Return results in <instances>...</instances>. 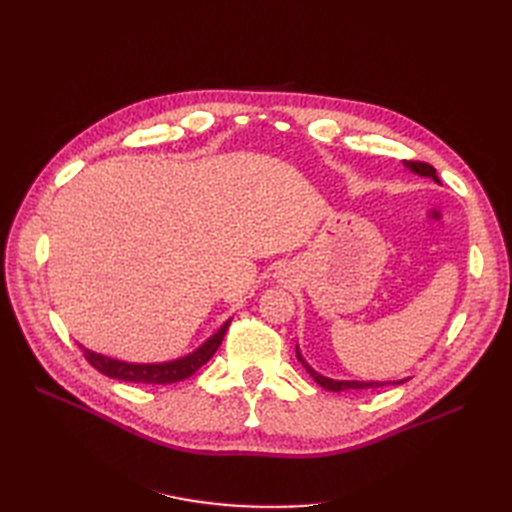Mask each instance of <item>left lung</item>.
<instances>
[{
	"mask_svg": "<svg viewBox=\"0 0 512 512\" xmlns=\"http://www.w3.org/2000/svg\"><path fill=\"white\" fill-rule=\"evenodd\" d=\"M406 162V168H410L412 173H416V175H425V177H431L433 181H438V177H436V168H433L431 164H427V162H418V160H404ZM297 356H299V361L305 365V369L309 371V376H312L322 389H327V391H333V393H339V391H350V389H378V386H384V384H404L406 380H399V382H348V380H331V378H324V376H320V374H316V371L309 367L303 359H301V354H299V350H297Z\"/></svg>",
	"mask_w": 512,
	"mask_h": 512,
	"instance_id": "8db88e82",
	"label": "left lung"
}]
</instances>
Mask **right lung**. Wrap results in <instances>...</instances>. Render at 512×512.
Segmentation results:
<instances>
[{
    "mask_svg": "<svg viewBox=\"0 0 512 512\" xmlns=\"http://www.w3.org/2000/svg\"><path fill=\"white\" fill-rule=\"evenodd\" d=\"M228 322H224V327L215 333L211 339L200 346L196 352L183 356L179 361H170V363H156V365H138V363H126V361H115L111 356H102L98 352H91L87 348L81 346L87 363L98 369L100 374L115 378V380H123V382H134V384H173L179 380L190 378L192 374L203 367L211 356L215 354V350L220 348L222 339L228 331Z\"/></svg>",
    "mask_w": 512,
    "mask_h": 512,
    "instance_id": "1",
    "label": "right lung"
}]
</instances>
